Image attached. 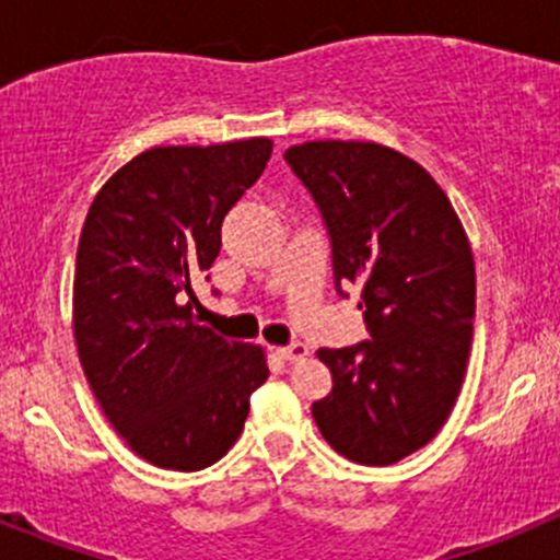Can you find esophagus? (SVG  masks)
<instances>
[{
  "label": "esophagus",
  "mask_w": 560,
  "mask_h": 560,
  "mask_svg": "<svg viewBox=\"0 0 560 560\" xmlns=\"http://www.w3.org/2000/svg\"><path fill=\"white\" fill-rule=\"evenodd\" d=\"M279 354H281V360H287V363H298V360L306 358L308 347H306V343L295 341V343H290V347H281Z\"/></svg>",
  "instance_id": "34e87169"
}]
</instances>
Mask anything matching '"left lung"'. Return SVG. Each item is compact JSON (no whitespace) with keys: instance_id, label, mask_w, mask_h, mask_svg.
<instances>
[{"instance_id":"1","label":"left lung","mask_w":560,"mask_h":560,"mask_svg":"<svg viewBox=\"0 0 560 560\" xmlns=\"http://www.w3.org/2000/svg\"><path fill=\"white\" fill-rule=\"evenodd\" d=\"M332 246V279L363 287L371 338L319 349L332 389L312 415L338 455L389 466L425 447L453 411L474 332L477 276L466 230L425 167L360 140L287 149Z\"/></svg>"}]
</instances>
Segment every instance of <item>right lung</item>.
Returning a JSON list of instances; mask_svg holds the SVG:
<instances>
[{
    "label": "right lung",
    "instance_id": "obj_1",
    "mask_svg": "<svg viewBox=\"0 0 560 560\" xmlns=\"http://www.w3.org/2000/svg\"><path fill=\"white\" fill-rule=\"evenodd\" d=\"M268 138L156 145L118 167L78 241L72 330L94 398L151 466L197 471L244 431L268 380L262 347L191 316V279L222 248V222L270 160Z\"/></svg>",
    "mask_w": 560,
    "mask_h": 560
}]
</instances>
